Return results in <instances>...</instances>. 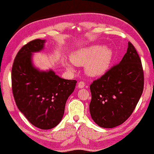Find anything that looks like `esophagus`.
<instances>
[{
	"mask_svg": "<svg viewBox=\"0 0 154 154\" xmlns=\"http://www.w3.org/2000/svg\"><path fill=\"white\" fill-rule=\"evenodd\" d=\"M85 82H79L78 84H77V87H78V88H83L85 87Z\"/></svg>",
	"mask_w": 154,
	"mask_h": 154,
	"instance_id": "34e87169",
	"label": "esophagus"
}]
</instances>
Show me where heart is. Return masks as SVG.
Returning <instances> with one entry per match:
<instances>
[{
	"label": "heart",
	"instance_id": "heart-1",
	"mask_svg": "<svg viewBox=\"0 0 154 154\" xmlns=\"http://www.w3.org/2000/svg\"><path fill=\"white\" fill-rule=\"evenodd\" d=\"M112 49L100 44L89 45L76 50L70 55V60L77 66H85V72L90 77H100L108 71L113 59ZM65 66L72 71V65L66 63Z\"/></svg>",
	"mask_w": 154,
	"mask_h": 154
}]
</instances>
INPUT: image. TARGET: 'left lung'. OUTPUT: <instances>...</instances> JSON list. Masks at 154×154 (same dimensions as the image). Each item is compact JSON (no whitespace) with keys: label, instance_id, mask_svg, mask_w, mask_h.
Masks as SVG:
<instances>
[{"label":"left lung","instance_id":"obj_1","mask_svg":"<svg viewBox=\"0 0 154 154\" xmlns=\"http://www.w3.org/2000/svg\"><path fill=\"white\" fill-rule=\"evenodd\" d=\"M144 86L141 60L129 42L119 63L111 68L90 86L92 119L98 126L113 128L130 117L138 103Z\"/></svg>","mask_w":154,"mask_h":154}]
</instances>
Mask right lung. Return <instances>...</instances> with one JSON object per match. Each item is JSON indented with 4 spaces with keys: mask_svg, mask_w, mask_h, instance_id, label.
<instances>
[{
    "mask_svg": "<svg viewBox=\"0 0 154 154\" xmlns=\"http://www.w3.org/2000/svg\"><path fill=\"white\" fill-rule=\"evenodd\" d=\"M45 40L24 45L16 56L11 70L12 91L19 110L36 128L50 130L59 125L76 80L59 77L52 69L40 71L32 63V54L44 48Z\"/></svg>",
    "mask_w": 154,
    "mask_h": 154,
    "instance_id": "right-lung-1",
    "label": "right lung"
}]
</instances>
